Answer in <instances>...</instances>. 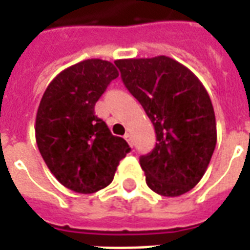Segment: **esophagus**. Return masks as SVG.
<instances>
[{"label": "esophagus", "instance_id": "34e87169", "mask_svg": "<svg viewBox=\"0 0 250 250\" xmlns=\"http://www.w3.org/2000/svg\"><path fill=\"white\" fill-rule=\"evenodd\" d=\"M125 139L128 142V144H130V146H132V136H131V134H128V132H127V134L125 135Z\"/></svg>", "mask_w": 250, "mask_h": 250}]
</instances>
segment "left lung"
Returning <instances> with one entry per match:
<instances>
[{"label":"left lung","instance_id":"obj_1","mask_svg":"<svg viewBox=\"0 0 250 250\" xmlns=\"http://www.w3.org/2000/svg\"><path fill=\"white\" fill-rule=\"evenodd\" d=\"M115 64L156 132L155 148L140 156L147 186L167 197L184 195L204 176L217 142L208 92L189 68L166 55Z\"/></svg>","mask_w":250,"mask_h":250}]
</instances>
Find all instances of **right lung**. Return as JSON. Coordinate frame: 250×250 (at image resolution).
I'll return each mask as SVG.
<instances>
[{
    "mask_svg": "<svg viewBox=\"0 0 250 250\" xmlns=\"http://www.w3.org/2000/svg\"><path fill=\"white\" fill-rule=\"evenodd\" d=\"M118 77L108 61L86 59L61 71L41 99L37 146L55 179L74 192L94 193L106 188L120 160L131 151L94 111L98 99Z\"/></svg>",
    "mask_w": 250,
    "mask_h": 250,
    "instance_id": "obj_1",
    "label": "right lung"
}]
</instances>
